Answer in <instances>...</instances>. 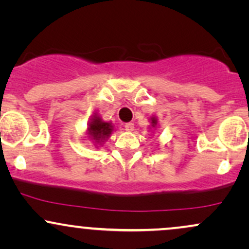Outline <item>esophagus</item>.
I'll list each match as a JSON object with an SVG mask.
<instances>
[{"label":"esophagus","mask_w":249,"mask_h":249,"mask_svg":"<svg viewBox=\"0 0 249 249\" xmlns=\"http://www.w3.org/2000/svg\"><path fill=\"white\" fill-rule=\"evenodd\" d=\"M125 130L128 131V132L133 131L134 130V124H133V123H126V124H125Z\"/></svg>","instance_id":"esophagus-1"}]
</instances>
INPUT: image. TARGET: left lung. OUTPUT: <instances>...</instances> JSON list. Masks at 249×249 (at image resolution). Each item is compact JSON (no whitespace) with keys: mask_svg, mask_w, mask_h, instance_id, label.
I'll list each match as a JSON object with an SVG mask.
<instances>
[{"mask_svg":"<svg viewBox=\"0 0 249 249\" xmlns=\"http://www.w3.org/2000/svg\"><path fill=\"white\" fill-rule=\"evenodd\" d=\"M150 121H151V127L156 128L157 125H158V119H157V117L156 116H152L150 118Z\"/></svg>","mask_w":249,"mask_h":249,"instance_id":"1","label":"left lung"}]
</instances>
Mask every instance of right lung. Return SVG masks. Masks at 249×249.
Returning a JSON list of instances; mask_svg holds the SVG:
<instances>
[{
	"label": "right lung",
	"mask_w": 249,
	"mask_h": 249,
	"mask_svg": "<svg viewBox=\"0 0 249 249\" xmlns=\"http://www.w3.org/2000/svg\"><path fill=\"white\" fill-rule=\"evenodd\" d=\"M113 132V124L111 122H104L98 113H95L91 117L88 124L87 134L89 139H91L93 145L97 147L101 146L107 142V139Z\"/></svg>",
	"instance_id": "right-lung-1"
}]
</instances>
